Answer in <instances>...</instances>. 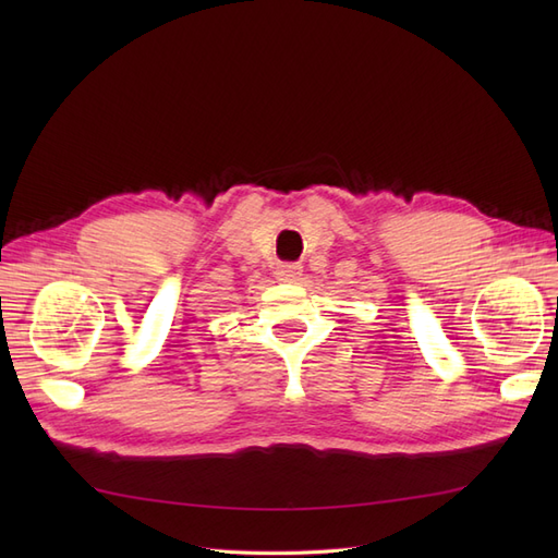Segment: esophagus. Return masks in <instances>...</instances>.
Returning a JSON list of instances; mask_svg holds the SVG:
<instances>
[{
	"label": "esophagus",
	"instance_id": "1",
	"mask_svg": "<svg viewBox=\"0 0 558 558\" xmlns=\"http://www.w3.org/2000/svg\"><path fill=\"white\" fill-rule=\"evenodd\" d=\"M277 279L279 281H286V283H293V281H298L300 279V275H302V267L300 265H293V263H286V265H279L277 267Z\"/></svg>",
	"mask_w": 558,
	"mask_h": 558
}]
</instances>
